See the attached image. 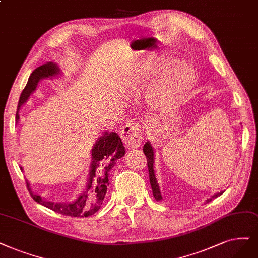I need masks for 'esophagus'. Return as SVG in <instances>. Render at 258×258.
<instances>
[{
  "label": "esophagus",
  "mask_w": 258,
  "mask_h": 258,
  "mask_svg": "<svg viewBox=\"0 0 258 258\" xmlns=\"http://www.w3.org/2000/svg\"><path fill=\"white\" fill-rule=\"evenodd\" d=\"M123 144L127 148H138L142 142L141 127L138 124L128 123L124 126L120 133Z\"/></svg>",
  "instance_id": "1"
}]
</instances>
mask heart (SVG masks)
<instances>
[{"mask_svg":"<svg viewBox=\"0 0 258 258\" xmlns=\"http://www.w3.org/2000/svg\"><path fill=\"white\" fill-rule=\"evenodd\" d=\"M197 81L192 64L180 61L173 66L165 78L149 92V100L155 104L170 106L182 100Z\"/></svg>","mask_w":258,"mask_h":258,"instance_id":"obj_1","label":"heart"}]
</instances>
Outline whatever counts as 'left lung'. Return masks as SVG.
<instances>
[{"label":"left lung","instance_id":"1","mask_svg":"<svg viewBox=\"0 0 258 258\" xmlns=\"http://www.w3.org/2000/svg\"><path fill=\"white\" fill-rule=\"evenodd\" d=\"M144 153L147 156V163H148V169H149V174H150V183H151V187H152V191H153V196L155 198L156 201H161L163 200V197H161L160 194V189L157 183V179L155 177V172H154V150L152 145L150 144L149 141H147L145 146H144ZM224 191H220L214 196H212V198H209L206 200V202H211L212 200H214L215 198L221 196Z\"/></svg>","mask_w":258,"mask_h":258}]
</instances>
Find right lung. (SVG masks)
Wrapping results in <instances>:
<instances>
[{
    "label": "right lung",
    "instance_id": "1",
    "mask_svg": "<svg viewBox=\"0 0 258 258\" xmlns=\"http://www.w3.org/2000/svg\"><path fill=\"white\" fill-rule=\"evenodd\" d=\"M60 74V69L54 62H46L36 68L30 79L27 81L25 88L23 89L20 99H19L16 122L19 121V110L22 105L28 100L30 95L36 90L37 85L43 79L53 78ZM125 154L122 140L117 133L104 132V134L95 142L91 151V165L88 174V180L86 189L81 194L78 199L69 203H54L46 201L42 197L32 192L30 183L26 180V186L28 188L32 198L37 203H39L52 211L70 217L84 218L89 217L97 213L105 198L108 186V173L116 165V161ZM22 170V167H20Z\"/></svg>",
    "mask_w": 258,
    "mask_h": 258
}]
</instances>
